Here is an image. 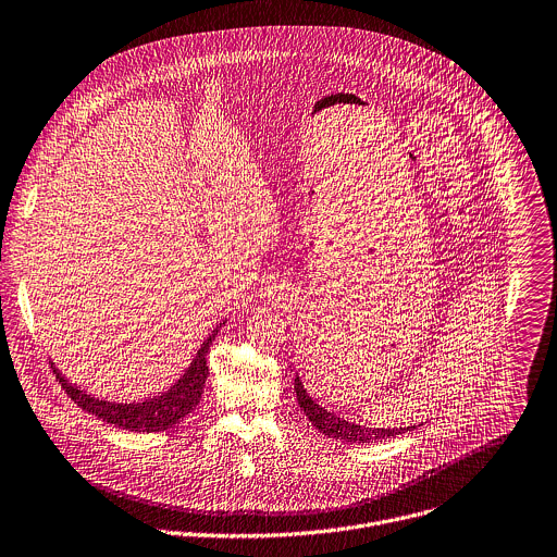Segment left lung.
Listing matches in <instances>:
<instances>
[{
    "instance_id": "obj_1",
    "label": "left lung",
    "mask_w": 557,
    "mask_h": 557,
    "mask_svg": "<svg viewBox=\"0 0 557 557\" xmlns=\"http://www.w3.org/2000/svg\"><path fill=\"white\" fill-rule=\"evenodd\" d=\"M294 389H296V398H298V405L300 409L305 411V416L311 420V424L329 435V437H335V440H346V442H359V444H366V442H381V440H387V437H396L405 431H409V426H400V429H374V426H361V424H355V422H348L344 418H337L335 413H331L329 409L320 407L305 389L300 376L296 374L294 379Z\"/></svg>"
}]
</instances>
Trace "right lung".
Listing matches in <instances>:
<instances>
[{
  "mask_svg": "<svg viewBox=\"0 0 557 557\" xmlns=\"http://www.w3.org/2000/svg\"><path fill=\"white\" fill-rule=\"evenodd\" d=\"M222 324L224 322H220V326L213 329V333L200 346L196 359L185 370V374L168 392H163V394H159L154 398H146L144 403H109V400H100V398H96L91 394H85L76 385H72L54 366L52 368H54V374H57L59 383L63 385L65 394L78 407H83L85 411L107 420L109 424H115V426H122V429H128V431H146V433L165 431L170 426H176L200 403L202 387H205V381L209 376L207 352H209L218 331L222 329Z\"/></svg>",
  "mask_w": 557,
  "mask_h": 557,
  "instance_id": "add662e5",
  "label": "right lung"
}]
</instances>
